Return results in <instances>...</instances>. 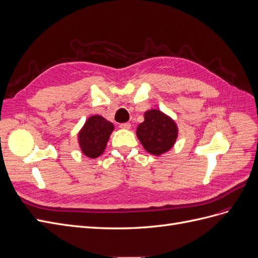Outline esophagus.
Listing matches in <instances>:
<instances>
[{"label":"esophagus","instance_id":"esophagus-1","mask_svg":"<svg viewBox=\"0 0 258 258\" xmlns=\"http://www.w3.org/2000/svg\"><path fill=\"white\" fill-rule=\"evenodd\" d=\"M130 127H131V123L130 122L120 123V128H122V129H130Z\"/></svg>","mask_w":258,"mask_h":258}]
</instances>
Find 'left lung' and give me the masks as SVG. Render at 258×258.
Returning a JSON list of instances; mask_svg holds the SVG:
<instances>
[{
    "mask_svg": "<svg viewBox=\"0 0 258 258\" xmlns=\"http://www.w3.org/2000/svg\"><path fill=\"white\" fill-rule=\"evenodd\" d=\"M137 136L145 150L155 156L168 152L177 138V127L172 118L158 110L144 114V121L138 126Z\"/></svg>",
    "mask_w": 258,
    "mask_h": 258,
    "instance_id": "8db88e82",
    "label": "left lung"
}]
</instances>
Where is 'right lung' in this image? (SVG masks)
Wrapping results in <instances>:
<instances>
[{"mask_svg": "<svg viewBox=\"0 0 258 258\" xmlns=\"http://www.w3.org/2000/svg\"><path fill=\"white\" fill-rule=\"evenodd\" d=\"M113 130V123L102 116L89 117L79 134V143L83 154L89 158H97L102 155Z\"/></svg>", "mask_w": 258, "mask_h": 258, "instance_id": "obj_1", "label": "right lung"}]
</instances>
